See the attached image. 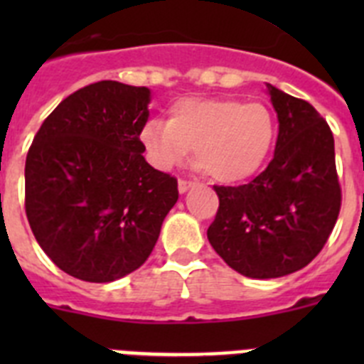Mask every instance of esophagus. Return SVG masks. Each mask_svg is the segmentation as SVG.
I'll list each match as a JSON object with an SVG mask.
<instances>
[{
  "mask_svg": "<svg viewBox=\"0 0 364 364\" xmlns=\"http://www.w3.org/2000/svg\"><path fill=\"white\" fill-rule=\"evenodd\" d=\"M191 188H193V184H191V182H188V180H180V182H178L180 195H184V193H188Z\"/></svg>",
  "mask_w": 364,
  "mask_h": 364,
  "instance_id": "34e87169",
  "label": "esophagus"
}]
</instances>
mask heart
<instances>
[{"mask_svg":"<svg viewBox=\"0 0 364 364\" xmlns=\"http://www.w3.org/2000/svg\"><path fill=\"white\" fill-rule=\"evenodd\" d=\"M153 166H178L195 149L198 169L224 184L259 171L275 142V120L264 104L237 98H182L167 122L149 120L140 133Z\"/></svg>","mask_w":364,"mask_h":364,"instance_id":"b5f03b06","label":"heart"}]
</instances>
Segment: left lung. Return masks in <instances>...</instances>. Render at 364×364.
I'll use <instances>...</instances> for the list:
<instances>
[{
    "instance_id": "1",
    "label": "left lung",
    "mask_w": 364,
    "mask_h": 364,
    "mask_svg": "<svg viewBox=\"0 0 364 364\" xmlns=\"http://www.w3.org/2000/svg\"><path fill=\"white\" fill-rule=\"evenodd\" d=\"M277 112L273 160L250 184L215 186L218 211L208 240L250 279L284 277L323 250L336 226L341 188L333 134L308 102L266 83Z\"/></svg>"
}]
</instances>
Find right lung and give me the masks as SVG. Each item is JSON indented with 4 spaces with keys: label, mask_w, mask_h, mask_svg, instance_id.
<instances>
[{
    "label": "right lung",
    "mask_w": 364,
    "mask_h": 364,
    "mask_svg": "<svg viewBox=\"0 0 364 364\" xmlns=\"http://www.w3.org/2000/svg\"><path fill=\"white\" fill-rule=\"evenodd\" d=\"M151 91L104 80L78 89L41 124L25 162V211L60 269L111 282L147 260L176 178L144 159Z\"/></svg>",
    "instance_id": "obj_1"
}]
</instances>
